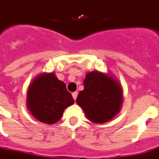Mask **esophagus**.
Returning a JSON list of instances; mask_svg holds the SVG:
<instances>
[{
  "mask_svg": "<svg viewBox=\"0 0 159 159\" xmlns=\"http://www.w3.org/2000/svg\"><path fill=\"white\" fill-rule=\"evenodd\" d=\"M77 95H78V93H77V92H74V93H72V96H73V98L75 100L77 99Z\"/></svg>",
  "mask_w": 159,
  "mask_h": 159,
  "instance_id": "1",
  "label": "esophagus"
}]
</instances>
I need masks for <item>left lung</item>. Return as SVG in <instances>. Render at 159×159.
Returning <instances> with one entry per match:
<instances>
[{"instance_id":"8db88e82","label":"left lung","mask_w":159,"mask_h":159,"mask_svg":"<svg viewBox=\"0 0 159 159\" xmlns=\"http://www.w3.org/2000/svg\"><path fill=\"white\" fill-rule=\"evenodd\" d=\"M123 88L109 74L93 70L86 74L84 89L76 103L86 118L94 124H104L119 114L123 104Z\"/></svg>"}]
</instances>
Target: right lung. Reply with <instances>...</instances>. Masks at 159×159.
I'll return each mask as SVG.
<instances>
[{"label":"right lung","mask_w":159,"mask_h":159,"mask_svg":"<svg viewBox=\"0 0 159 159\" xmlns=\"http://www.w3.org/2000/svg\"><path fill=\"white\" fill-rule=\"evenodd\" d=\"M75 103L66 84L55 73H41L30 84L26 107L32 116L44 124L57 123L64 110Z\"/></svg>","instance_id":"right-lung-1"}]
</instances>
